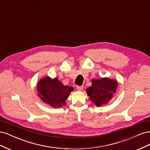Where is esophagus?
<instances>
[{
	"instance_id": "1",
	"label": "esophagus",
	"mask_w": 150,
	"mask_h": 150,
	"mask_svg": "<svg viewBox=\"0 0 150 150\" xmlns=\"http://www.w3.org/2000/svg\"><path fill=\"white\" fill-rule=\"evenodd\" d=\"M77 89H78V91H82L83 89V88H84V87L83 86H77Z\"/></svg>"
}]
</instances>
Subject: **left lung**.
<instances>
[{
  "label": "left lung",
  "mask_w": 150,
  "mask_h": 150,
  "mask_svg": "<svg viewBox=\"0 0 150 150\" xmlns=\"http://www.w3.org/2000/svg\"><path fill=\"white\" fill-rule=\"evenodd\" d=\"M117 82L108 78L92 79V86L86 89L89 98L96 106L109 103L112 98L117 88Z\"/></svg>",
  "instance_id": "left-lung-1"
}]
</instances>
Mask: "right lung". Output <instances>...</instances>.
I'll return each mask as SVG.
<instances>
[{"instance_id":"add662e5","label":"right lung","mask_w":150,"mask_h":150,"mask_svg":"<svg viewBox=\"0 0 150 150\" xmlns=\"http://www.w3.org/2000/svg\"><path fill=\"white\" fill-rule=\"evenodd\" d=\"M37 89L43 102L54 108H60L66 104V100L74 88L63 85L56 78L52 79L46 76L39 81Z\"/></svg>"}]
</instances>
